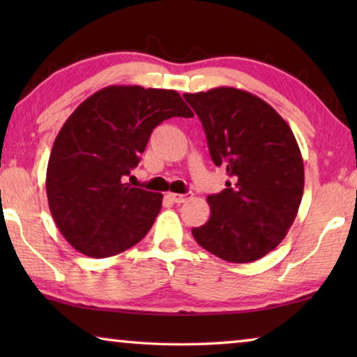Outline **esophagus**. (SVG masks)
<instances>
[{"instance_id":"34e87169","label":"esophagus","mask_w":357,"mask_h":357,"mask_svg":"<svg viewBox=\"0 0 357 357\" xmlns=\"http://www.w3.org/2000/svg\"><path fill=\"white\" fill-rule=\"evenodd\" d=\"M168 198H170V200L174 203H185L187 200H190L192 198V193H183V195H181V193L170 192L168 193Z\"/></svg>"}]
</instances>
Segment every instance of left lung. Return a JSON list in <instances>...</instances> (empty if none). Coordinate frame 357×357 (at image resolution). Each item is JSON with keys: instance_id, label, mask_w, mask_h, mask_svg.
<instances>
[{"instance_id": "obj_1", "label": "left lung", "mask_w": 357, "mask_h": 357, "mask_svg": "<svg viewBox=\"0 0 357 357\" xmlns=\"http://www.w3.org/2000/svg\"><path fill=\"white\" fill-rule=\"evenodd\" d=\"M206 132L227 189L208 197L209 220L192 234L229 263L268 255L287 236L304 192V162L287 121L258 96L231 86L184 94Z\"/></svg>"}]
</instances>
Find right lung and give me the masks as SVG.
<instances>
[{"instance_id": "obj_1", "label": "right lung", "mask_w": 357, "mask_h": 357, "mask_svg": "<svg viewBox=\"0 0 357 357\" xmlns=\"http://www.w3.org/2000/svg\"><path fill=\"white\" fill-rule=\"evenodd\" d=\"M173 116H193L173 89L112 84L83 100L63 124L45 185L53 220L75 250L107 258L146 236L164 195L126 179L153 129Z\"/></svg>"}]
</instances>
